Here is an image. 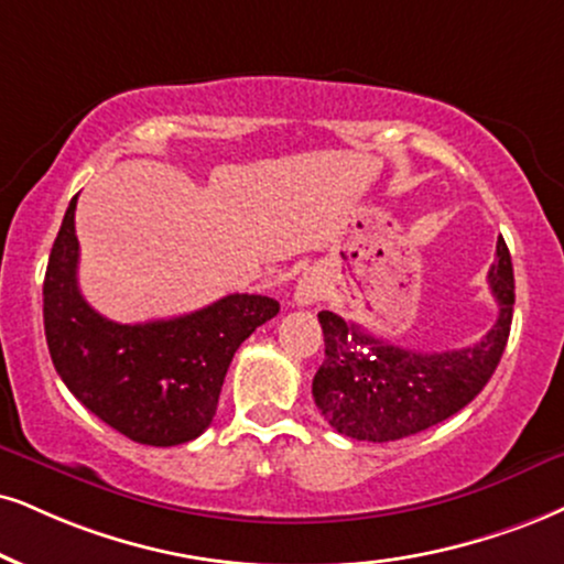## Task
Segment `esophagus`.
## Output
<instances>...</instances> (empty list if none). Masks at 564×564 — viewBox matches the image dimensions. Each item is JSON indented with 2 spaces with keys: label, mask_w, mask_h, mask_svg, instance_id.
Returning <instances> with one entry per match:
<instances>
[{
  "label": "esophagus",
  "mask_w": 564,
  "mask_h": 564,
  "mask_svg": "<svg viewBox=\"0 0 564 564\" xmlns=\"http://www.w3.org/2000/svg\"><path fill=\"white\" fill-rule=\"evenodd\" d=\"M324 295V280L318 271H305L295 284V305H314Z\"/></svg>",
  "instance_id": "34e87169"
}]
</instances>
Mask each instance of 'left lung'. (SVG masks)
<instances>
[{
    "instance_id": "8db88e82",
    "label": "left lung",
    "mask_w": 564,
    "mask_h": 564,
    "mask_svg": "<svg viewBox=\"0 0 564 564\" xmlns=\"http://www.w3.org/2000/svg\"><path fill=\"white\" fill-rule=\"evenodd\" d=\"M489 290L499 305L495 326L476 345L457 350H408L322 311L326 358L314 377V400L329 426L358 442H394L468 405L491 379L510 337L516 276L502 238Z\"/></svg>"
}]
</instances>
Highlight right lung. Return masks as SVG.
Returning a JSON list of instances; mask_svg holds the SVG:
<instances>
[{"label": "right lung", "mask_w": 564, "mask_h": 564, "mask_svg": "<svg viewBox=\"0 0 564 564\" xmlns=\"http://www.w3.org/2000/svg\"><path fill=\"white\" fill-rule=\"evenodd\" d=\"M75 204L48 253L44 332L52 364L90 413L138 444L175 447L204 434L238 347L280 314L267 295L235 293L193 314L117 324L78 288Z\"/></svg>", "instance_id": "obj_1"}]
</instances>
